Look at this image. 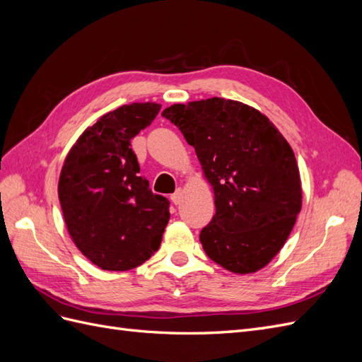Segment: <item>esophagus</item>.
<instances>
[{
  "mask_svg": "<svg viewBox=\"0 0 362 362\" xmlns=\"http://www.w3.org/2000/svg\"><path fill=\"white\" fill-rule=\"evenodd\" d=\"M172 202L175 204V205H180L181 202H182V198H184V192H182V189H178L177 192H175L172 196Z\"/></svg>",
  "mask_w": 362,
  "mask_h": 362,
  "instance_id": "34e87169",
  "label": "esophagus"
}]
</instances>
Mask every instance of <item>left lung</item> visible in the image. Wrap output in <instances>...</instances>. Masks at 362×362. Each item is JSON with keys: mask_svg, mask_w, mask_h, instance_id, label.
<instances>
[{"mask_svg": "<svg viewBox=\"0 0 362 362\" xmlns=\"http://www.w3.org/2000/svg\"><path fill=\"white\" fill-rule=\"evenodd\" d=\"M161 116L194 148L214 193L216 214L199 235L205 254L238 275L266 267L302 208L298 161L286 137L257 108L225 98L173 104Z\"/></svg>", "mask_w": 362, "mask_h": 362, "instance_id": "obj_1", "label": "left lung"}]
</instances>
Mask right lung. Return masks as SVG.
<instances>
[{"instance_id":"1","label":"right lung","mask_w":362,"mask_h":362,"mask_svg":"<svg viewBox=\"0 0 362 362\" xmlns=\"http://www.w3.org/2000/svg\"><path fill=\"white\" fill-rule=\"evenodd\" d=\"M161 105L133 103L87 127L64 158L59 199L81 254L103 270L144 264L160 247L169 201L141 178L131 139L151 125Z\"/></svg>"}]
</instances>
